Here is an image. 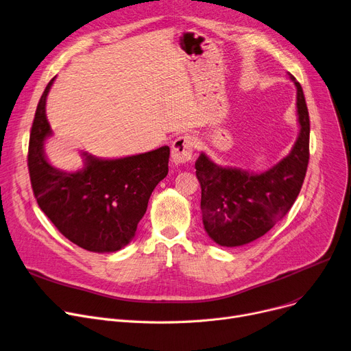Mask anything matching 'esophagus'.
Listing matches in <instances>:
<instances>
[{"label":"esophagus","mask_w":351,"mask_h":351,"mask_svg":"<svg viewBox=\"0 0 351 351\" xmlns=\"http://www.w3.org/2000/svg\"><path fill=\"white\" fill-rule=\"evenodd\" d=\"M195 140L191 134H181L171 144V158L174 164L187 162L193 158Z\"/></svg>","instance_id":"1"}]
</instances>
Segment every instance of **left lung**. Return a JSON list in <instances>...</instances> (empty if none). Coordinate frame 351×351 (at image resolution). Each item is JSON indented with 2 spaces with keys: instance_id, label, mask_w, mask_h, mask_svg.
I'll list each match as a JSON object with an SVG mask.
<instances>
[{
  "instance_id": "1",
  "label": "left lung",
  "mask_w": 351,
  "mask_h": 351,
  "mask_svg": "<svg viewBox=\"0 0 351 351\" xmlns=\"http://www.w3.org/2000/svg\"><path fill=\"white\" fill-rule=\"evenodd\" d=\"M300 133L289 156L261 174L217 166L201 153L195 174L201 184L204 228L221 246H241L265 235L292 208L306 176L308 162L311 120L299 82Z\"/></svg>"
}]
</instances>
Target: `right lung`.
I'll return each instance as SVG.
<instances>
[{
	"mask_svg": "<svg viewBox=\"0 0 351 351\" xmlns=\"http://www.w3.org/2000/svg\"><path fill=\"white\" fill-rule=\"evenodd\" d=\"M51 79L38 101L29 134L28 170L39 208L58 231L90 252H114L128 245L146 214L156 185L169 173L170 147L116 160L85 156L84 170L60 171L47 161L51 136L45 114Z\"/></svg>",
	"mask_w": 351,
	"mask_h": 351,
	"instance_id": "right-lung-1",
	"label": "right lung"
}]
</instances>
